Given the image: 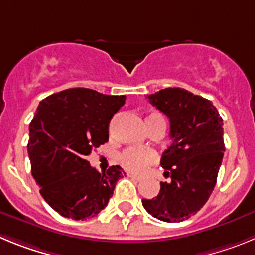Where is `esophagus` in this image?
Returning a JSON list of instances; mask_svg holds the SVG:
<instances>
[{"label":"esophagus","instance_id":"1","mask_svg":"<svg viewBox=\"0 0 255 255\" xmlns=\"http://www.w3.org/2000/svg\"><path fill=\"white\" fill-rule=\"evenodd\" d=\"M128 176L131 177V179H134V180H138V181H140V180L143 179L140 175H136V173H132V172H128Z\"/></svg>","mask_w":255,"mask_h":255}]
</instances>
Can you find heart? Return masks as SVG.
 <instances>
[{"label": "heart", "mask_w": 255, "mask_h": 255, "mask_svg": "<svg viewBox=\"0 0 255 255\" xmlns=\"http://www.w3.org/2000/svg\"><path fill=\"white\" fill-rule=\"evenodd\" d=\"M163 119L159 114H150L147 120ZM164 120V119H163ZM119 161L124 167L132 172H141L157 161V153L152 149H139V148H128L119 157Z\"/></svg>", "instance_id": "obj_1"}]
</instances>
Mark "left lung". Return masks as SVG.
Masks as SVG:
<instances>
[{
    "label": "left lung",
    "mask_w": 255,
    "mask_h": 255,
    "mask_svg": "<svg viewBox=\"0 0 255 255\" xmlns=\"http://www.w3.org/2000/svg\"><path fill=\"white\" fill-rule=\"evenodd\" d=\"M147 98L170 119L172 143L161 166L171 180L141 203L157 220L181 222L206 204L216 185L225 152L222 117L211 101L182 88H166Z\"/></svg>",
    "instance_id": "left-lung-1"
}]
</instances>
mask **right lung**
I'll return each instance as SVG.
<instances>
[{
	"label": "right lung",
	"mask_w": 255,
	"mask_h": 255,
	"mask_svg": "<svg viewBox=\"0 0 255 255\" xmlns=\"http://www.w3.org/2000/svg\"><path fill=\"white\" fill-rule=\"evenodd\" d=\"M125 96H107L88 88H71L44 98L29 124L28 154L39 193L61 216L94 217L107 206L120 166L98 172L87 161L108 141V125Z\"/></svg>",
	"instance_id": "add662e5"
}]
</instances>
